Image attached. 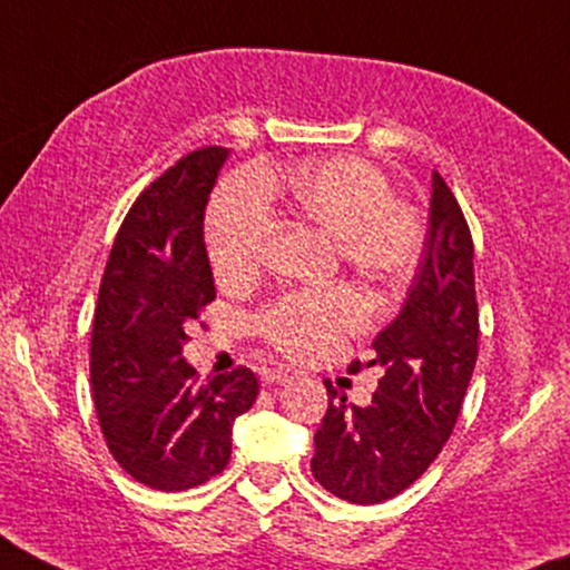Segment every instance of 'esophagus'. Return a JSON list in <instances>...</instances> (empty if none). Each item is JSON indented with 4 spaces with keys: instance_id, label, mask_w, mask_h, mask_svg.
I'll use <instances>...</instances> for the list:
<instances>
[{
    "instance_id": "34e87169",
    "label": "esophagus",
    "mask_w": 570,
    "mask_h": 570,
    "mask_svg": "<svg viewBox=\"0 0 570 570\" xmlns=\"http://www.w3.org/2000/svg\"><path fill=\"white\" fill-rule=\"evenodd\" d=\"M292 379H294V373L289 368H284V365H276V368L263 371L265 384H289Z\"/></svg>"
}]
</instances>
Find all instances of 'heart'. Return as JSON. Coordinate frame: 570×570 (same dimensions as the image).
Here are the masks:
<instances>
[{"label":"heart","mask_w":570,"mask_h":570,"mask_svg":"<svg viewBox=\"0 0 570 570\" xmlns=\"http://www.w3.org/2000/svg\"><path fill=\"white\" fill-rule=\"evenodd\" d=\"M299 218L336 239V257L373 289H394L413 276L423 249L415 207L392 197V184L365 157H328L302 165L284 186ZM276 213L257 176L220 186L207 213V249L220 281L236 284L261 268ZM365 307L350 289L297 292L265 305L252 318L257 334L294 357H313L363 326Z\"/></svg>","instance_id":"b5f03b06"}]
</instances>
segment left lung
<instances>
[{
	"label": "left lung",
	"mask_w": 570,
	"mask_h": 570,
	"mask_svg": "<svg viewBox=\"0 0 570 570\" xmlns=\"http://www.w3.org/2000/svg\"><path fill=\"white\" fill-rule=\"evenodd\" d=\"M384 376L371 405L328 389L313 476L355 505L405 492L434 463L463 407L479 357L473 239L455 194L434 170L429 236L400 315L373 338Z\"/></svg>",
	"instance_id": "obj_1"
}]
</instances>
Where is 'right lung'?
<instances>
[{
	"instance_id": "add662e5",
	"label": "right lung",
	"mask_w": 570,
	"mask_h": 570,
	"mask_svg": "<svg viewBox=\"0 0 570 570\" xmlns=\"http://www.w3.org/2000/svg\"><path fill=\"white\" fill-rule=\"evenodd\" d=\"M226 157V147H202L139 194L94 313L91 392L105 442L128 476L160 492L220 473L234 421L257 400L249 368L199 384L181 357L186 328L215 299L202 223Z\"/></svg>"
}]
</instances>
